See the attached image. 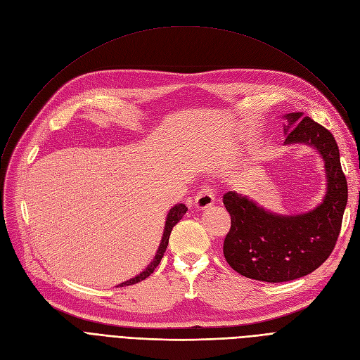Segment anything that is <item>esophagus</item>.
Instances as JSON below:
<instances>
[{
  "mask_svg": "<svg viewBox=\"0 0 360 360\" xmlns=\"http://www.w3.org/2000/svg\"><path fill=\"white\" fill-rule=\"evenodd\" d=\"M194 204H195V209H198V210H205L214 204V193H213L210 185L204 184L200 188V190L197 191L195 198H194Z\"/></svg>",
  "mask_w": 360,
  "mask_h": 360,
  "instance_id": "1",
  "label": "esophagus"
}]
</instances>
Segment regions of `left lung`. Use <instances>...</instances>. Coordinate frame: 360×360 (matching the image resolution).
I'll use <instances>...</instances> for the list:
<instances>
[{"label": "left lung", "instance_id": "1", "mask_svg": "<svg viewBox=\"0 0 360 360\" xmlns=\"http://www.w3.org/2000/svg\"><path fill=\"white\" fill-rule=\"evenodd\" d=\"M285 118L289 122L285 143L309 144L326 162L324 201L307 214L278 216L236 191L223 195L231 214V229L223 242L226 261L239 274L269 283L295 280L316 270L335 247L347 204V181L331 132L302 112Z\"/></svg>", "mask_w": 360, "mask_h": 360}]
</instances>
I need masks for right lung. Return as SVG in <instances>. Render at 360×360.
Listing matches in <instances>:
<instances>
[{"mask_svg":"<svg viewBox=\"0 0 360 360\" xmlns=\"http://www.w3.org/2000/svg\"><path fill=\"white\" fill-rule=\"evenodd\" d=\"M186 210H188V207H185L184 204H178V205H175V207H172V209H170V212H169V214H167V219H166V226H165V232H163L162 243H160V247H159V250H158V254H156L155 259L151 261L150 266H148L143 273H140L137 277L131 278V280H128V281L121 283V285H120L121 288L129 286V285H136V283H139V281L147 278L151 273L155 271V269L159 266V262H160V259L163 258V254H165V251H166V248H167L170 232H172L174 226L182 219V216L186 213Z\"/></svg>","mask_w":360,"mask_h":360,"instance_id":"add662e5","label":"right lung"}]
</instances>
